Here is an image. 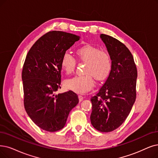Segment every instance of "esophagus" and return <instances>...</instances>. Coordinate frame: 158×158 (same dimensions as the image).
Masks as SVG:
<instances>
[{
  "label": "esophagus",
  "instance_id": "esophagus-1",
  "mask_svg": "<svg viewBox=\"0 0 158 158\" xmlns=\"http://www.w3.org/2000/svg\"><path fill=\"white\" fill-rule=\"evenodd\" d=\"M78 98H79V100L80 101V102H81V101H82L83 99H84V97L81 95V94H79Z\"/></svg>",
  "mask_w": 158,
  "mask_h": 158
}]
</instances>
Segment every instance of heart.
I'll return each instance as SVG.
<instances>
[{
	"label": "heart",
	"instance_id": "heart-1",
	"mask_svg": "<svg viewBox=\"0 0 158 158\" xmlns=\"http://www.w3.org/2000/svg\"><path fill=\"white\" fill-rule=\"evenodd\" d=\"M78 58L87 62L84 75H77L66 81L67 87L77 93H85L89 91L95 84L94 76L98 80H104L109 77L112 69V60L109 53L102 51L97 47L85 45L76 50ZM77 60L69 52L64 54L61 60L63 70L67 74L75 69Z\"/></svg>",
	"mask_w": 158,
	"mask_h": 158
}]
</instances>
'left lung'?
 Here are the masks:
<instances>
[{"label":"left lung","mask_w":158,"mask_h":158,"mask_svg":"<svg viewBox=\"0 0 158 158\" xmlns=\"http://www.w3.org/2000/svg\"><path fill=\"white\" fill-rule=\"evenodd\" d=\"M112 60L110 74L91 97L93 127L102 132L118 128L127 118L136 98L137 71L129 49L111 36L100 34Z\"/></svg>","instance_id":"8db88e82"}]
</instances>
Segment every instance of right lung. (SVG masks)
<instances>
[{"instance_id":"add662e5","label":"right lung","mask_w":158,"mask_h":158,"mask_svg":"<svg viewBox=\"0 0 158 158\" xmlns=\"http://www.w3.org/2000/svg\"><path fill=\"white\" fill-rule=\"evenodd\" d=\"M80 37L61 31L43 35L28 51L22 71L24 106L37 127L47 131L64 127L69 113L79 102L72 91L55 94L60 88L61 60Z\"/></svg>"}]
</instances>
